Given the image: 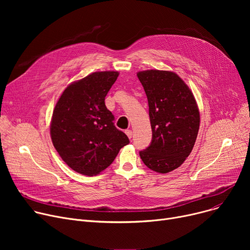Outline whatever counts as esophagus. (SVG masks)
Instances as JSON below:
<instances>
[{
	"mask_svg": "<svg viewBox=\"0 0 250 250\" xmlns=\"http://www.w3.org/2000/svg\"><path fill=\"white\" fill-rule=\"evenodd\" d=\"M125 134H126V136L129 138V139H132V137H133V132L130 129H126L125 130Z\"/></svg>",
	"mask_w": 250,
	"mask_h": 250,
	"instance_id": "34e87169",
	"label": "esophagus"
}]
</instances>
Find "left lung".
<instances>
[{
	"instance_id": "obj_1",
	"label": "left lung",
	"mask_w": 250,
	"mask_h": 250,
	"mask_svg": "<svg viewBox=\"0 0 250 250\" xmlns=\"http://www.w3.org/2000/svg\"><path fill=\"white\" fill-rule=\"evenodd\" d=\"M148 98L152 142L140 157L148 168L167 173L190 154L200 128L198 105L188 85L173 72L137 74Z\"/></svg>"
}]
</instances>
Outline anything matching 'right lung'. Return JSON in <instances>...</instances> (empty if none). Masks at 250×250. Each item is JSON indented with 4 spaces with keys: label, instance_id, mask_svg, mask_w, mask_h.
Here are the masks:
<instances>
[{
    "label": "right lung",
    "instance_id": "add662e5",
    "mask_svg": "<svg viewBox=\"0 0 250 250\" xmlns=\"http://www.w3.org/2000/svg\"><path fill=\"white\" fill-rule=\"evenodd\" d=\"M118 72H95L64 89L52 113L51 141L61 158L76 172L100 173L127 145V136L114 125L105 96Z\"/></svg>",
    "mask_w": 250,
    "mask_h": 250
}]
</instances>
